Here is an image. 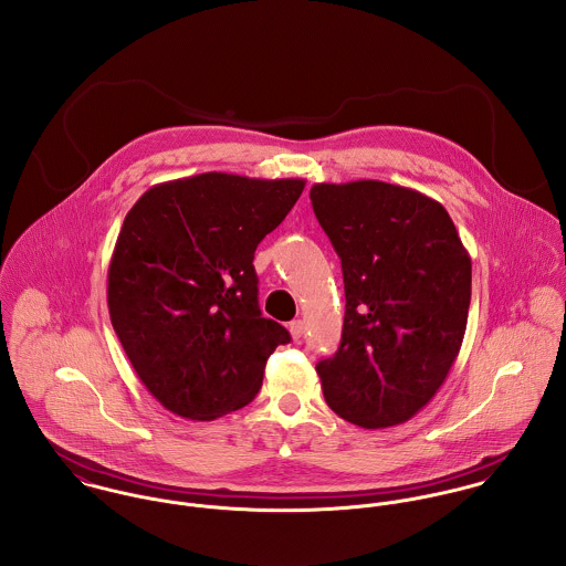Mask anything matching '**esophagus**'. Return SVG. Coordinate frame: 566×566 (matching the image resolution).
I'll list each match as a JSON object with an SVG mask.
<instances>
[{
    "label": "esophagus",
    "instance_id": "obj_1",
    "mask_svg": "<svg viewBox=\"0 0 566 566\" xmlns=\"http://www.w3.org/2000/svg\"><path fill=\"white\" fill-rule=\"evenodd\" d=\"M290 333H292L294 339H301L303 333H305V323L303 321H294V323L290 324Z\"/></svg>",
    "mask_w": 566,
    "mask_h": 566
}]
</instances>
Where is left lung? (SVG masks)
Returning <instances> with one entry per match:
<instances>
[{"label":"left lung","mask_w":566,"mask_h":566,"mask_svg":"<svg viewBox=\"0 0 566 566\" xmlns=\"http://www.w3.org/2000/svg\"><path fill=\"white\" fill-rule=\"evenodd\" d=\"M314 213L344 276L342 342L318 361L324 401L344 420H409L458 359L471 305V256L447 209L381 182H316Z\"/></svg>","instance_id":"left-lung-1"}]
</instances>
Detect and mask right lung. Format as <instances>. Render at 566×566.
Listing matches in <instances>:
<instances>
[{"label": "right lung", "mask_w": 566, "mask_h": 566, "mask_svg": "<svg viewBox=\"0 0 566 566\" xmlns=\"http://www.w3.org/2000/svg\"><path fill=\"white\" fill-rule=\"evenodd\" d=\"M303 178L207 171L148 189L108 265V314L142 384L189 420L250 403L268 357L292 337L261 316L259 242L292 211Z\"/></svg>", "instance_id": "1"}]
</instances>
